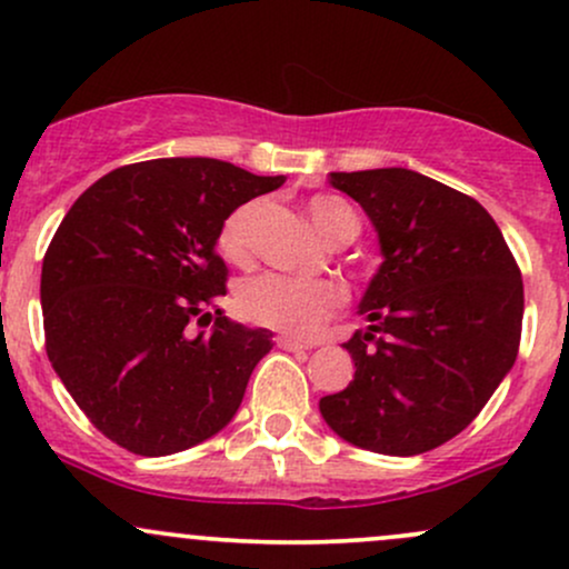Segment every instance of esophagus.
I'll return each mask as SVG.
<instances>
[{
  "label": "esophagus",
  "mask_w": 569,
  "mask_h": 569,
  "mask_svg": "<svg viewBox=\"0 0 569 569\" xmlns=\"http://www.w3.org/2000/svg\"><path fill=\"white\" fill-rule=\"evenodd\" d=\"M278 348L280 350H291V352H297V350H310L312 345L310 342H305V339H297V337H289V335H280L278 339Z\"/></svg>",
  "instance_id": "obj_1"
}]
</instances>
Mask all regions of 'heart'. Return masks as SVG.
I'll list each match as a JSON object with an SVG mask.
<instances>
[{"mask_svg":"<svg viewBox=\"0 0 569 569\" xmlns=\"http://www.w3.org/2000/svg\"><path fill=\"white\" fill-rule=\"evenodd\" d=\"M267 202L253 198L238 206L221 221L217 246L221 257L232 264H248L253 259V232L264 213ZM310 219L329 243H348L356 238V211L335 194H318L310 200ZM345 305V289L329 278L283 276L264 272L248 278L238 289V310L246 321L286 331V335H310Z\"/></svg>","mask_w":569,"mask_h":569,"instance_id":"obj_1","label":"heart"}]
</instances>
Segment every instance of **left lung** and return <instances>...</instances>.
Wrapping results in <instances>:
<instances>
[{
	"instance_id": "8db88e82",
	"label": "left lung",
	"mask_w": 569,
	"mask_h": 569,
	"mask_svg": "<svg viewBox=\"0 0 569 569\" xmlns=\"http://www.w3.org/2000/svg\"><path fill=\"white\" fill-rule=\"evenodd\" d=\"M380 234L382 264L361 299L369 331L345 350L356 375L321 398L345 441L422 455L476 420L519 352L525 286L500 227L468 194L409 171L331 173Z\"/></svg>"
}]
</instances>
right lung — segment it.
I'll return each instance as SVG.
<instances>
[{
    "label": "right lung",
    "instance_id": "1",
    "mask_svg": "<svg viewBox=\"0 0 569 569\" xmlns=\"http://www.w3.org/2000/svg\"><path fill=\"white\" fill-rule=\"evenodd\" d=\"M283 181L211 158L133 162L84 189L56 230L39 286L44 350L128 452H181L238 411L272 335L217 310V238L234 208Z\"/></svg>",
    "mask_w": 569,
    "mask_h": 569
}]
</instances>
